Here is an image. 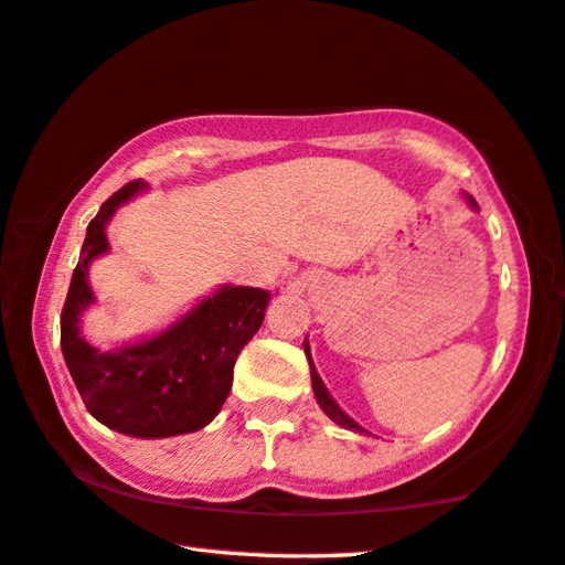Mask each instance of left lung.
Segmentation results:
<instances>
[{
  "label": "left lung",
  "instance_id": "obj_1",
  "mask_svg": "<svg viewBox=\"0 0 565 565\" xmlns=\"http://www.w3.org/2000/svg\"><path fill=\"white\" fill-rule=\"evenodd\" d=\"M303 352H307V360H309V370H311V384H315V397H317V402L321 405V409L327 412V415L334 419L337 425H342V427H347V429H354V433H364V429L354 423L352 417H347L342 409H339V405L334 399L329 397V392H327V387H324V382H321V377L317 374V370H315V362H311V354H309V344L303 342Z\"/></svg>",
  "mask_w": 565,
  "mask_h": 565
}]
</instances>
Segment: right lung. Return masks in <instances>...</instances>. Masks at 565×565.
Returning <instances> with one entry per match:
<instances>
[{"label":"right lung","instance_id":"1","mask_svg":"<svg viewBox=\"0 0 565 565\" xmlns=\"http://www.w3.org/2000/svg\"><path fill=\"white\" fill-rule=\"evenodd\" d=\"M142 188L140 181L125 183L89 221L62 307L60 344L89 415L122 435L156 440L195 433L218 415L234 382L236 356L264 324L268 291L223 286L148 342L110 354L89 347L77 327L93 303L87 266L107 250L105 223L115 209Z\"/></svg>","mask_w":565,"mask_h":565}]
</instances>
